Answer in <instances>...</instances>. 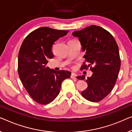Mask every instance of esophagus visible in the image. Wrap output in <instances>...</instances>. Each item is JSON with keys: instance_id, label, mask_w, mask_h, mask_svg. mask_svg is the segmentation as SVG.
Masks as SVG:
<instances>
[{"instance_id": "1", "label": "esophagus", "mask_w": 132, "mask_h": 132, "mask_svg": "<svg viewBox=\"0 0 132 132\" xmlns=\"http://www.w3.org/2000/svg\"><path fill=\"white\" fill-rule=\"evenodd\" d=\"M77 75L75 73H72L71 76H70V78L72 79H77Z\"/></svg>"}]
</instances>
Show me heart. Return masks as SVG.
Here are the masks:
<instances>
[{"label":"heart","instance_id":"heart-1","mask_svg":"<svg viewBox=\"0 0 132 132\" xmlns=\"http://www.w3.org/2000/svg\"><path fill=\"white\" fill-rule=\"evenodd\" d=\"M73 40H75V39H73Z\"/></svg>","mask_w":132,"mask_h":132}]
</instances>
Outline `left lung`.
I'll list each match as a JSON object with an SVG mask.
<instances>
[{
    "instance_id": "8db88e82",
    "label": "left lung",
    "mask_w": 132,
    "mask_h": 132,
    "mask_svg": "<svg viewBox=\"0 0 132 132\" xmlns=\"http://www.w3.org/2000/svg\"><path fill=\"white\" fill-rule=\"evenodd\" d=\"M78 37L85 51V62L81 70L93 72L86 82L88 87L81 95L88 101L97 102L110 93L116 84L120 66L119 50L114 36L102 27L92 25L72 33ZM81 80L85 77H77Z\"/></svg>"
}]
</instances>
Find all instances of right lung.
Returning a JSON list of instances; mask_svg holds the SVG:
<instances>
[{
    "label": "right lung",
    "instance_id": "add662e5",
    "mask_svg": "<svg viewBox=\"0 0 132 132\" xmlns=\"http://www.w3.org/2000/svg\"><path fill=\"white\" fill-rule=\"evenodd\" d=\"M68 30L48 27L37 29L26 37L20 47L18 58V73L20 80L33 100L41 105L51 103L59 95L63 81L71 75L67 70L55 71L47 66L53 59L52 47Z\"/></svg>",
    "mask_w": 132,
    "mask_h": 132
}]
</instances>
